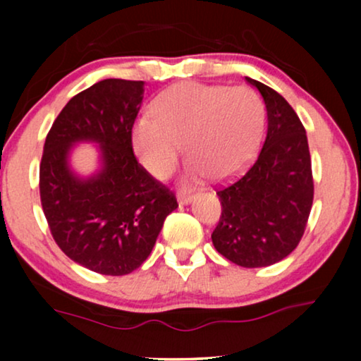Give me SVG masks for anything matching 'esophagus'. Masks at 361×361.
<instances>
[{
  "instance_id": "1",
  "label": "esophagus",
  "mask_w": 361,
  "mask_h": 361,
  "mask_svg": "<svg viewBox=\"0 0 361 361\" xmlns=\"http://www.w3.org/2000/svg\"><path fill=\"white\" fill-rule=\"evenodd\" d=\"M192 199H194V194H190V192L182 190L177 194V200H179V204H189V202H192Z\"/></svg>"
}]
</instances>
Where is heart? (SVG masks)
<instances>
[{"label": "heart", "instance_id": "b5f03b06", "mask_svg": "<svg viewBox=\"0 0 361 361\" xmlns=\"http://www.w3.org/2000/svg\"><path fill=\"white\" fill-rule=\"evenodd\" d=\"M264 102L251 87L182 82L152 103V116L136 121V154L156 177L169 176L180 154H189L187 176H233L255 154L264 126Z\"/></svg>", "mask_w": 361, "mask_h": 361}]
</instances>
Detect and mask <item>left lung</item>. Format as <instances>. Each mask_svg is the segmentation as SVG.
<instances>
[{
	"label": "left lung",
	"mask_w": 361,
	"mask_h": 361,
	"mask_svg": "<svg viewBox=\"0 0 361 361\" xmlns=\"http://www.w3.org/2000/svg\"><path fill=\"white\" fill-rule=\"evenodd\" d=\"M263 95L268 133L250 169L219 187L221 215L212 241L243 268H263L293 253L314 200L307 135L293 106L273 88L246 77Z\"/></svg>",
	"instance_id": "8db88e82"
}]
</instances>
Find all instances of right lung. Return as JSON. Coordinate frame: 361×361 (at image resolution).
<instances>
[{"label":"right lung","instance_id":"add662e5","mask_svg":"<svg viewBox=\"0 0 361 361\" xmlns=\"http://www.w3.org/2000/svg\"><path fill=\"white\" fill-rule=\"evenodd\" d=\"M145 82L106 78L77 93L59 113L44 142L39 194L59 248L83 268L123 276L145 263L166 216L177 209L169 187L133 152V125ZM101 142L104 169L77 180L66 166L75 140Z\"/></svg>","mask_w":361,"mask_h":361}]
</instances>
